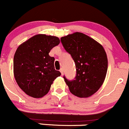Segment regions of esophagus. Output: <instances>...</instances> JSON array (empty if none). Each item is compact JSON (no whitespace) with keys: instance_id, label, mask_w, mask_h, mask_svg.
I'll use <instances>...</instances> for the list:
<instances>
[{"instance_id":"obj_1","label":"esophagus","mask_w":129,"mask_h":129,"mask_svg":"<svg viewBox=\"0 0 129 129\" xmlns=\"http://www.w3.org/2000/svg\"><path fill=\"white\" fill-rule=\"evenodd\" d=\"M60 72H61V74H62V76H63V69H60Z\"/></svg>"}]
</instances>
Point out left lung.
I'll return each instance as SVG.
<instances>
[{"label":"left lung","instance_id":"8db88e82","mask_svg":"<svg viewBox=\"0 0 129 129\" xmlns=\"http://www.w3.org/2000/svg\"><path fill=\"white\" fill-rule=\"evenodd\" d=\"M65 50L76 63V79L65 82L72 94L88 98L100 88L108 69V58L103 46L89 36L76 32L61 38Z\"/></svg>","mask_w":129,"mask_h":129}]
</instances>
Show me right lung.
Listing matches in <instances>:
<instances>
[{"label":"right lung","mask_w":129,"mask_h":129,"mask_svg":"<svg viewBox=\"0 0 129 129\" xmlns=\"http://www.w3.org/2000/svg\"><path fill=\"white\" fill-rule=\"evenodd\" d=\"M60 43L58 37L38 34L20 45L14 57V75L19 87L28 96L42 98L61 73L55 69L51 50Z\"/></svg>","instance_id":"obj_1"}]
</instances>
